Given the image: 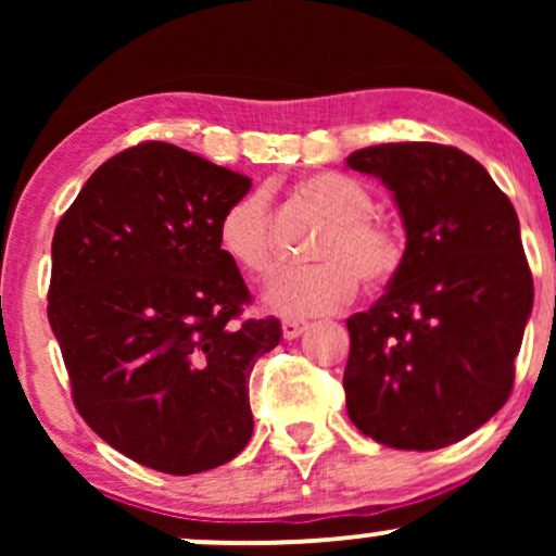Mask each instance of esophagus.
<instances>
[{"mask_svg": "<svg viewBox=\"0 0 556 556\" xmlns=\"http://www.w3.org/2000/svg\"><path fill=\"white\" fill-rule=\"evenodd\" d=\"M308 327V321H303V318H285L282 321V334L285 340H295Z\"/></svg>", "mask_w": 556, "mask_h": 556, "instance_id": "obj_1", "label": "esophagus"}]
</instances>
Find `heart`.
<instances>
[{"label":"heart","mask_w":556,"mask_h":556,"mask_svg":"<svg viewBox=\"0 0 556 556\" xmlns=\"http://www.w3.org/2000/svg\"><path fill=\"white\" fill-rule=\"evenodd\" d=\"M295 193L329 219L318 235L314 258L318 264L290 266L266 285V305L285 316H314L342 308L358 290L384 287L402 264V238L387 219L376 216L374 198L353 177L318 172L303 177ZM219 248L248 274L264 277L277 264V235L269 195L248 190L227 203L216 225Z\"/></svg>","instance_id":"1"}]
</instances>
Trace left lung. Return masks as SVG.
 I'll return each mask as SVG.
<instances>
[{
  "label": "left lung",
  "instance_id": "left-lung-1",
  "mask_svg": "<svg viewBox=\"0 0 556 556\" xmlns=\"http://www.w3.org/2000/svg\"><path fill=\"white\" fill-rule=\"evenodd\" d=\"M348 167L397 201L405 256L387 292L348 318V416L394 450H442L507 402L533 308L509 198L473 156L442 143H381Z\"/></svg>",
  "mask_w": 556,
  "mask_h": 556
}]
</instances>
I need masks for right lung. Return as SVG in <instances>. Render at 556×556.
Segmentation results:
<instances>
[{
  "label": "right lung",
  "instance_id": "1",
  "mask_svg": "<svg viewBox=\"0 0 556 556\" xmlns=\"http://www.w3.org/2000/svg\"><path fill=\"white\" fill-rule=\"evenodd\" d=\"M251 177L146 140L83 185L52 240L49 324L91 429L169 476L238 457L253 433L248 379L279 344L216 225Z\"/></svg>",
  "mask_w": 556,
  "mask_h": 556
}]
</instances>
